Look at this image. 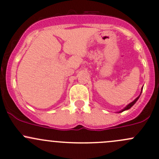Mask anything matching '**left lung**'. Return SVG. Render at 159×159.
Listing matches in <instances>:
<instances>
[{
    "instance_id": "obj_1",
    "label": "left lung",
    "mask_w": 159,
    "mask_h": 159,
    "mask_svg": "<svg viewBox=\"0 0 159 159\" xmlns=\"http://www.w3.org/2000/svg\"><path fill=\"white\" fill-rule=\"evenodd\" d=\"M142 91H143V88L141 89V93H140V94H139V96H138L137 98H135V99H134V101H133L132 102H130V103H129V104H128V105H127V106H126L125 107H124V108H123L122 110H120V111H117V113H121V112L124 111H127V110H129V109L130 108V107H132V106H134V104L136 103V102H137V100H138V99H139V96H140V95H141V93H142Z\"/></svg>"
}]
</instances>
